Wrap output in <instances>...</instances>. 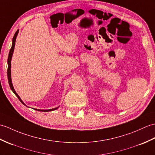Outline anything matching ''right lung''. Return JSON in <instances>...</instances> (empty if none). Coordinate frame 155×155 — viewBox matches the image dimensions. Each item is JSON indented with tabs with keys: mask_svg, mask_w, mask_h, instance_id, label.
<instances>
[{
	"mask_svg": "<svg viewBox=\"0 0 155 155\" xmlns=\"http://www.w3.org/2000/svg\"><path fill=\"white\" fill-rule=\"evenodd\" d=\"M18 32H19V30H18L15 34H14L13 39H12V47H11V49H10V51H9V54H8V71H7V75H8V83L10 85V89L12 90V91L15 94V95L18 97V98L20 100V101L24 105L26 106V104H24V102L22 101V100H21L20 97L18 96V94H17L16 92L15 91V90L14 88V86L12 84V78H11V60H12V55H13V52H14V47H15V42H16V37L18 34ZM28 107V106H27ZM59 107H55V108H53V109H49V110H40V109H36V108H33L34 110H35L37 111H53V110H55L59 108Z\"/></svg>",
	"mask_w": 155,
	"mask_h": 155,
	"instance_id": "1",
	"label": "right lung"
}]
</instances>
